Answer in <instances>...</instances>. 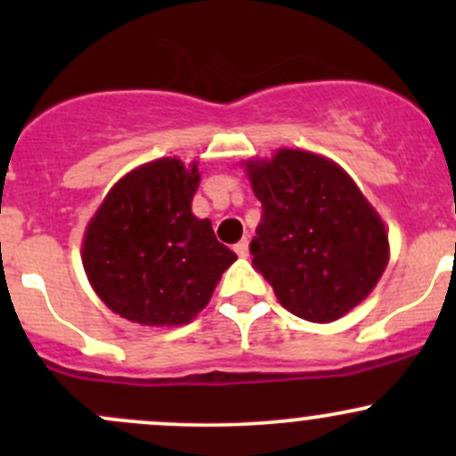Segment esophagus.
Masks as SVG:
<instances>
[{
    "label": "esophagus",
    "mask_w": 456,
    "mask_h": 456,
    "mask_svg": "<svg viewBox=\"0 0 456 456\" xmlns=\"http://www.w3.org/2000/svg\"><path fill=\"white\" fill-rule=\"evenodd\" d=\"M233 251H236L240 257H247L249 256V240H247V238H242L240 242H236V245H233Z\"/></svg>",
    "instance_id": "esophagus-1"
}]
</instances>
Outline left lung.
I'll use <instances>...</instances> for the list:
<instances>
[{
    "instance_id": "obj_1",
    "label": "left lung",
    "mask_w": 456,
    "mask_h": 456,
    "mask_svg": "<svg viewBox=\"0 0 456 456\" xmlns=\"http://www.w3.org/2000/svg\"><path fill=\"white\" fill-rule=\"evenodd\" d=\"M262 218L249 251L280 305L333 322L360 305L388 265V233L342 167L302 150L247 163Z\"/></svg>"
}]
</instances>
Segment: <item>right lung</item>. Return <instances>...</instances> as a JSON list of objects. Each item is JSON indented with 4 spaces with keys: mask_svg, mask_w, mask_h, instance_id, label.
Segmentation results:
<instances>
[{
    "mask_svg": "<svg viewBox=\"0 0 456 456\" xmlns=\"http://www.w3.org/2000/svg\"><path fill=\"white\" fill-rule=\"evenodd\" d=\"M199 167L160 159L123 176L87 224L84 266L96 296L147 326L187 324L236 260L191 214Z\"/></svg>",
    "mask_w": 456,
    "mask_h": 456,
    "instance_id": "obj_1",
    "label": "right lung"
}]
</instances>
